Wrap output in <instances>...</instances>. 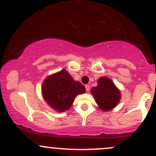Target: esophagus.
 I'll list each match as a JSON object with an SVG mask.
<instances>
[{"label": "esophagus", "instance_id": "esophagus-1", "mask_svg": "<svg viewBox=\"0 0 156 156\" xmlns=\"http://www.w3.org/2000/svg\"><path fill=\"white\" fill-rule=\"evenodd\" d=\"M85 88H86V90L87 92H88L90 90V86H88V85H86V86H85Z\"/></svg>", "mask_w": 156, "mask_h": 156}]
</instances>
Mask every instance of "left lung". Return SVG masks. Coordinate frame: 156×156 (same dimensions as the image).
Returning <instances> with one entry per match:
<instances>
[{
    "mask_svg": "<svg viewBox=\"0 0 156 156\" xmlns=\"http://www.w3.org/2000/svg\"><path fill=\"white\" fill-rule=\"evenodd\" d=\"M90 93L102 111L106 112L113 109L117 105L121 98L119 90L107 77L100 78L98 80V86L93 87Z\"/></svg>",
    "mask_w": 156,
    "mask_h": 156,
    "instance_id": "1",
    "label": "left lung"
}]
</instances>
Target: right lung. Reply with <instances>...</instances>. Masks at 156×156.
Returning a JSON list of instances; mask_svg holds the SVG:
<instances>
[{"instance_id":"obj_1","label":"right lung","mask_w":156,"mask_h":156,"mask_svg":"<svg viewBox=\"0 0 156 156\" xmlns=\"http://www.w3.org/2000/svg\"><path fill=\"white\" fill-rule=\"evenodd\" d=\"M86 88L83 85L74 80L64 69L47 77L42 86L44 99L58 112H63L70 109L76 96L84 94Z\"/></svg>"}]
</instances>
